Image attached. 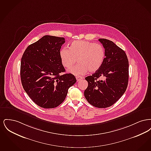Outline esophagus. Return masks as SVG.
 Masks as SVG:
<instances>
[{
    "label": "esophagus",
    "instance_id": "1",
    "mask_svg": "<svg viewBox=\"0 0 151 151\" xmlns=\"http://www.w3.org/2000/svg\"><path fill=\"white\" fill-rule=\"evenodd\" d=\"M76 80L78 81H79V80H80L83 79V77H81V76H76Z\"/></svg>",
    "mask_w": 151,
    "mask_h": 151
}]
</instances>
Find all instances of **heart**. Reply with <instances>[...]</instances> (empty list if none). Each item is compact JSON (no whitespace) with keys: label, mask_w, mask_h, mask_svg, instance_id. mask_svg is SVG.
<instances>
[{"label":"heart","mask_w":151,"mask_h":151,"mask_svg":"<svg viewBox=\"0 0 151 151\" xmlns=\"http://www.w3.org/2000/svg\"><path fill=\"white\" fill-rule=\"evenodd\" d=\"M69 48L62 49L59 55L62 65L66 68L75 63L78 59L79 64L67 70L74 75H84L89 71L95 72L100 68L104 62L105 51L99 43L78 40L70 43Z\"/></svg>","instance_id":"1"}]
</instances>
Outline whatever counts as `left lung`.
<instances>
[{"mask_svg": "<svg viewBox=\"0 0 151 151\" xmlns=\"http://www.w3.org/2000/svg\"><path fill=\"white\" fill-rule=\"evenodd\" d=\"M105 51L100 68L85 79L88 86L84 91L87 101L94 107H110L125 92L129 81V60L122 49L111 41L100 38ZM101 77L103 80H97Z\"/></svg>", "mask_w": 151, "mask_h": 151, "instance_id": "1", "label": "left lung"}]
</instances>
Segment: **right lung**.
I'll return each instance as SVG.
<instances>
[{"label": "right lung", "mask_w": 151, "mask_h": 151, "mask_svg": "<svg viewBox=\"0 0 151 151\" xmlns=\"http://www.w3.org/2000/svg\"><path fill=\"white\" fill-rule=\"evenodd\" d=\"M65 38L45 36L28 46L22 58V86L32 101L41 108L57 107L65 100L76 79L65 72L59 55Z\"/></svg>", "instance_id": "right-lung-1"}]
</instances>
